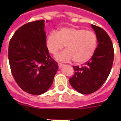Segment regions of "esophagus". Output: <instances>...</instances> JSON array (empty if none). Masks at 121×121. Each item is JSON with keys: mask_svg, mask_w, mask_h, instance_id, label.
<instances>
[{"mask_svg": "<svg viewBox=\"0 0 121 121\" xmlns=\"http://www.w3.org/2000/svg\"><path fill=\"white\" fill-rule=\"evenodd\" d=\"M64 66V65L62 64V63H58V67L59 68H61Z\"/></svg>", "mask_w": 121, "mask_h": 121, "instance_id": "obj_1", "label": "esophagus"}]
</instances>
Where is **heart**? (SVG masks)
Segmentation results:
<instances>
[{
  "label": "heart",
  "instance_id": "obj_1",
  "mask_svg": "<svg viewBox=\"0 0 121 121\" xmlns=\"http://www.w3.org/2000/svg\"><path fill=\"white\" fill-rule=\"evenodd\" d=\"M66 49L56 56L57 60L68 62L73 60L82 64L92 58L97 46V37L92 31L76 27L61 28L58 33L52 31L46 38L48 49L56 55L64 48Z\"/></svg>",
  "mask_w": 121,
  "mask_h": 121
}]
</instances>
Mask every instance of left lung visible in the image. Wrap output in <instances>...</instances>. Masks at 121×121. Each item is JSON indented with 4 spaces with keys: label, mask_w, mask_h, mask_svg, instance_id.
Wrapping results in <instances>:
<instances>
[{
    "label": "left lung",
    "mask_w": 121,
    "mask_h": 121,
    "mask_svg": "<svg viewBox=\"0 0 121 121\" xmlns=\"http://www.w3.org/2000/svg\"><path fill=\"white\" fill-rule=\"evenodd\" d=\"M97 47L90 60L81 66H73L74 75L69 80L77 92L90 94L99 89L107 80L114 61V48L110 37L102 28L92 24Z\"/></svg>",
    "instance_id": "left-lung-1"
}]
</instances>
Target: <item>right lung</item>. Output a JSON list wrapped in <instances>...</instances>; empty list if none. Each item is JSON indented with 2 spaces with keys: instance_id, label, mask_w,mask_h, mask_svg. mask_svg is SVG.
Here are the masks:
<instances>
[{
  "instance_id": "1",
  "label": "right lung",
  "mask_w": 121,
  "mask_h": 121,
  "mask_svg": "<svg viewBox=\"0 0 121 121\" xmlns=\"http://www.w3.org/2000/svg\"><path fill=\"white\" fill-rule=\"evenodd\" d=\"M44 22L38 20L22 26L9 44V61L14 80L22 90L36 95L50 88L58 69L46 46Z\"/></svg>"
}]
</instances>
